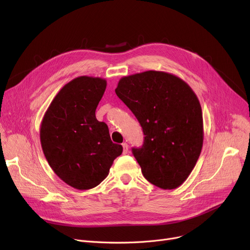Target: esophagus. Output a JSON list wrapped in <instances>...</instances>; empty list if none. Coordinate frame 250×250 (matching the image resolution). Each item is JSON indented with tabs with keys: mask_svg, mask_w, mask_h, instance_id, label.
I'll list each match as a JSON object with an SVG mask.
<instances>
[{
	"mask_svg": "<svg viewBox=\"0 0 250 250\" xmlns=\"http://www.w3.org/2000/svg\"><path fill=\"white\" fill-rule=\"evenodd\" d=\"M123 148H124V154H126L128 152V145L126 143L123 144Z\"/></svg>",
	"mask_w": 250,
	"mask_h": 250,
	"instance_id": "1",
	"label": "esophagus"
}]
</instances>
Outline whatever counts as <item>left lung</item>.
<instances>
[{"instance_id": "8db88e82", "label": "left lung", "mask_w": 250, "mask_h": 250, "mask_svg": "<svg viewBox=\"0 0 250 250\" xmlns=\"http://www.w3.org/2000/svg\"><path fill=\"white\" fill-rule=\"evenodd\" d=\"M115 93L139 121L142 148L133 154L152 185L174 189L187 180L204 142L200 101L188 83L160 71L123 77Z\"/></svg>"}]
</instances>
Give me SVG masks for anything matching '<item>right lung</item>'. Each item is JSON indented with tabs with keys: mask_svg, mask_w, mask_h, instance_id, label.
Returning a JSON list of instances; mask_svg holds the SVG:
<instances>
[{
	"mask_svg": "<svg viewBox=\"0 0 250 250\" xmlns=\"http://www.w3.org/2000/svg\"><path fill=\"white\" fill-rule=\"evenodd\" d=\"M106 80L81 76L65 84L51 101L41 125V143L54 172L70 187H97L109 173L122 145L112 143L107 125L95 110Z\"/></svg>",
	"mask_w": 250,
	"mask_h": 250,
	"instance_id": "add662e5",
	"label": "right lung"
}]
</instances>
